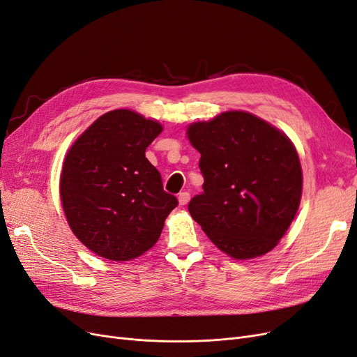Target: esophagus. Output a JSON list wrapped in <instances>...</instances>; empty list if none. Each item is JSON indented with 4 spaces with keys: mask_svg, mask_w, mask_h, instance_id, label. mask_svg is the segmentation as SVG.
<instances>
[{
    "mask_svg": "<svg viewBox=\"0 0 357 357\" xmlns=\"http://www.w3.org/2000/svg\"><path fill=\"white\" fill-rule=\"evenodd\" d=\"M178 200H179V204H181V206H185V204H188V202H190V192H187V191L179 192V195H178Z\"/></svg>",
    "mask_w": 357,
    "mask_h": 357,
    "instance_id": "34e87169",
    "label": "esophagus"
}]
</instances>
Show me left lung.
Listing matches in <instances>:
<instances>
[{
  "label": "left lung",
  "mask_w": 357,
  "mask_h": 357,
  "mask_svg": "<svg viewBox=\"0 0 357 357\" xmlns=\"http://www.w3.org/2000/svg\"><path fill=\"white\" fill-rule=\"evenodd\" d=\"M202 154L203 192L192 197V219L219 250L234 259L266 255L297 213L303 175L293 142L247 112H225L190 125Z\"/></svg>",
  "instance_id": "1"
}]
</instances>
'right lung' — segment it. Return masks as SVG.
Here are the masks:
<instances>
[{
  "mask_svg": "<svg viewBox=\"0 0 357 357\" xmlns=\"http://www.w3.org/2000/svg\"><path fill=\"white\" fill-rule=\"evenodd\" d=\"M162 125L132 110L102 114L64 158L60 197L77 240L113 261L135 259L158 240L178 206L145 150Z\"/></svg>",
  "mask_w": 357,
  "mask_h": 357,
  "instance_id": "right-lung-1",
  "label": "right lung"
}]
</instances>
